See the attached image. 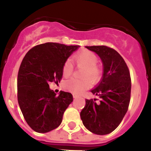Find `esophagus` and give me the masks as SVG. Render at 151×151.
<instances>
[{"instance_id":"34e87169","label":"esophagus","mask_w":151,"mask_h":151,"mask_svg":"<svg viewBox=\"0 0 151 151\" xmlns=\"http://www.w3.org/2000/svg\"><path fill=\"white\" fill-rule=\"evenodd\" d=\"M79 96L78 95H77V94H75V93H73V97H74V99H75V98H77V97H78Z\"/></svg>"}]
</instances>
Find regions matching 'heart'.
Segmentation results:
<instances>
[{"label":"heart","mask_w":151,"mask_h":151,"mask_svg":"<svg viewBox=\"0 0 151 151\" xmlns=\"http://www.w3.org/2000/svg\"><path fill=\"white\" fill-rule=\"evenodd\" d=\"M73 60L77 67L83 68L81 71V77L84 78L66 80L64 83V88L66 90L75 93H80L89 87L88 79L92 84H96L101 80L103 75V68L97 64L98 57L93 52L88 50H82L73 56ZM73 71L74 66L71 60H66L62 68L63 76L69 77L72 75Z\"/></svg>","instance_id":"1"}]
</instances>
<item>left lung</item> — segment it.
<instances>
[{"instance_id": "8db88e82", "label": "left lung", "mask_w": 151, "mask_h": 151, "mask_svg": "<svg viewBox=\"0 0 151 151\" xmlns=\"http://www.w3.org/2000/svg\"><path fill=\"white\" fill-rule=\"evenodd\" d=\"M95 52L103 63L102 79L91 92L99 96V102L85 100L80 112L83 125L92 133L104 135L113 132L122 121L131 99L130 72L121 55L106 46L86 47Z\"/></svg>"}]
</instances>
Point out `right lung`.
<instances>
[{"mask_svg": "<svg viewBox=\"0 0 151 151\" xmlns=\"http://www.w3.org/2000/svg\"><path fill=\"white\" fill-rule=\"evenodd\" d=\"M80 46L47 42L30 49L17 76V99L25 121L33 131L47 133L60 126L63 113L73 101L71 93L58 96L48 83L62 79L64 62Z\"/></svg>", "mask_w": 151, "mask_h": 151, "instance_id": "1", "label": "right lung"}]
</instances>
